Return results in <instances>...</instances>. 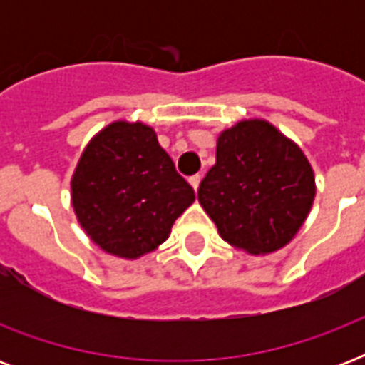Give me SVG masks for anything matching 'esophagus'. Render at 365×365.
I'll list each match as a JSON object with an SVG mask.
<instances>
[{"mask_svg": "<svg viewBox=\"0 0 365 365\" xmlns=\"http://www.w3.org/2000/svg\"><path fill=\"white\" fill-rule=\"evenodd\" d=\"M200 180H202V178H200V174H195V176L189 178V183H191V187H193L195 191H197V189H199Z\"/></svg>", "mask_w": 365, "mask_h": 365, "instance_id": "esophagus-1", "label": "esophagus"}]
</instances>
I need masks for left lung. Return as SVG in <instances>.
Returning <instances> with one entry per match:
<instances>
[{"mask_svg": "<svg viewBox=\"0 0 365 365\" xmlns=\"http://www.w3.org/2000/svg\"><path fill=\"white\" fill-rule=\"evenodd\" d=\"M314 193V172L299 145L271 123L248 119L217 138L199 202L225 242L259 255L294 239Z\"/></svg>", "mask_w": 365, "mask_h": 365, "instance_id": "8db88e82", "label": "left lung"}]
</instances>
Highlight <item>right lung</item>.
Returning <instances> with one entry per match:
<instances>
[{
	"instance_id": "1",
	"label": "right lung",
	"mask_w": 365,
	"mask_h": 365,
	"mask_svg": "<svg viewBox=\"0 0 365 365\" xmlns=\"http://www.w3.org/2000/svg\"><path fill=\"white\" fill-rule=\"evenodd\" d=\"M195 191L143 123L115 121L83 151L71 178L77 222L100 248L136 259L165 242Z\"/></svg>"
}]
</instances>
